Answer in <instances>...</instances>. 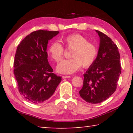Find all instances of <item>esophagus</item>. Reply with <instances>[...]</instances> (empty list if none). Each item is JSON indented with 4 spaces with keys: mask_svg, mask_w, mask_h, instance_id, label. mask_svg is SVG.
Segmentation results:
<instances>
[{
    "mask_svg": "<svg viewBox=\"0 0 133 133\" xmlns=\"http://www.w3.org/2000/svg\"><path fill=\"white\" fill-rule=\"evenodd\" d=\"M71 77V76H62L63 78H70Z\"/></svg>",
    "mask_w": 133,
    "mask_h": 133,
    "instance_id": "34e87169",
    "label": "esophagus"
}]
</instances>
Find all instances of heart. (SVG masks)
<instances>
[{
  "label": "heart",
  "mask_w": 133,
  "mask_h": 133,
  "mask_svg": "<svg viewBox=\"0 0 133 133\" xmlns=\"http://www.w3.org/2000/svg\"><path fill=\"white\" fill-rule=\"evenodd\" d=\"M65 46L68 49H72L71 58L63 60L58 64L57 70L62 74L75 73L82 66L88 68L94 63L98 55L96 46L84 36L79 33H73L64 38ZM50 57L56 63L61 60L64 56V48L58 42H53L49 48Z\"/></svg>",
  "instance_id": "obj_1"
}]
</instances>
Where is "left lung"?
Listing matches in <instances>:
<instances>
[{"instance_id": "1", "label": "left lung", "mask_w": 133, "mask_h": 133, "mask_svg": "<svg viewBox=\"0 0 133 133\" xmlns=\"http://www.w3.org/2000/svg\"><path fill=\"white\" fill-rule=\"evenodd\" d=\"M100 48L94 63L84 74L80 96L85 102L97 104L109 98L117 89L121 73L120 56L117 45L101 31Z\"/></svg>"}]
</instances>
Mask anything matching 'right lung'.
<instances>
[{
	"mask_svg": "<svg viewBox=\"0 0 133 133\" xmlns=\"http://www.w3.org/2000/svg\"><path fill=\"white\" fill-rule=\"evenodd\" d=\"M59 31L39 30L27 36L16 51L13 73L21 96L34 104L48 100L62 77L53 73L46 52L48 41Z\"/></svg>",
	"mask_w": 133,
	"mask_h": 133,
	"instance_id": "right-lung-1",
	"label": "right lung"
}]
</instances>
